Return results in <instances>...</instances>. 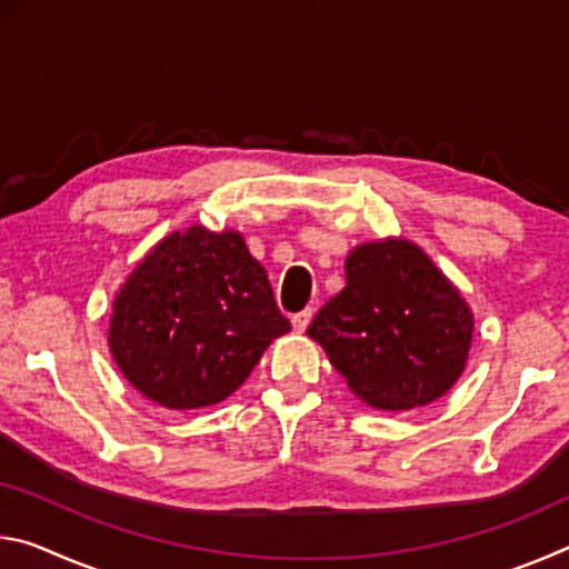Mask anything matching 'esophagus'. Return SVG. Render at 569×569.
<instances>
[{
    "label": "esophagus",
    "instance_id": "obj_1",
    "mask_svg": "<svg viewBox=\"0 0 569 569\" xmlns=\"http://www.w3.org/2000/svg\"><path fill=\"white\" fill-rule=\"evenodd\" d=\"M311 316H313L311 308H306V311H298V313H293V316H291L293 331H296V333H303V331L308 329V323H311Z\"/></svg>",
    "mask_w": 569,
    "mask_h": 569
}]
</instances>
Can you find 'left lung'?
Here are the masks:
<instances>
[{"mask_svg": "<svg viewBox=\"0 0 569 569\" xmlns=\"http://www.w3.org/2000/svg\"><path fill=\"white\" fill-rule=\"evenodd\" d=\"M475 316L449 278L403 238L346 258V286L308 326L349 389L373 409L427 407L465 371Z\"/></svg>", "mask_w": 569, "mask_h": 569, "instance_id": "8db88e82", "label": "left lung"}]
</instances>
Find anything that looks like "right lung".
Returning <instances> with one entry per match:
<instances>
[{"mask_svg":"<svg viewBox=\"0 0 569 569\" xmlns=\"http://www.w3.org/2000/svg\"><path fill=\"white\" fill-rule=\"evenodd\" d=\"M291 331L266 268L236 230H176L114 296L110 351L134 389L166 409L210 407Z\"/></svg>","mask_w":569,"mask_h":569,"instance_id":"right-lung-1","label":"right lung"}]
</instances>
